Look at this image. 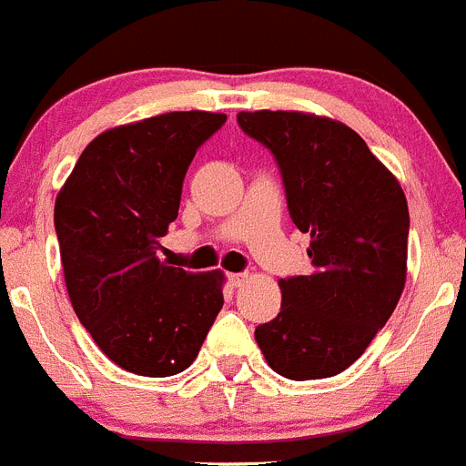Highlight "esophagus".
I'll return each mask as SVG.
<instances>
[{
	"label": "esophagus",
	"mask_w": 466,
	"mask_h": 466,
	"mask_svg": "<svg viewBox=\"0 0 466 466\" xmlns=\"http://www.w3.org/2000/svg\"><path fill=\"white\" fill-rule=\"evenodd\" d=\"M246 279H248V274H229L228 281H229V286H232V289H238V286H241Z\"/></svg>",
	"instance_id": "34e87169"
}]
</instances>
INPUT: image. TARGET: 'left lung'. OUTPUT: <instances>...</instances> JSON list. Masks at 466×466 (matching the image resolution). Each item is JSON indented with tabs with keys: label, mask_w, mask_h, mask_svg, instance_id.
I'll return each mask as SVG.
<instances>
[{
	"label": "left lung",
	"mask_w": 466,
	"mask_h": 466,
	"mask_svg": "<svg viewBox=\"0 0 466 466\" xmlns=\"http://www.w3.org/2000/svg\"><path fill=\"white\" fill-rule=\"evenodd\" d=\"M238 127L272 149L295 228L309 234L307 277L279 281L281 311L256 329L272 370L333 378L391 317L406 286V194L342 121L309 112H238Z\"/></svg>",
	"instance_id": "8db88e82"
}]
</instances>
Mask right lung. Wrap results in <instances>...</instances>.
Masks as SVG:
<instances>
[{
	"instance_id": "right-lung-1",
	"label": "right lung",
	"mask_w": 466,
	"mask_h": 466,
	"mask_svg": "<svg viewBox=\"0 0 466 466\" xmlns=\"http://www.w3.org/2000/svg\"><path fill=\"white\" fill-rule=\"evenodd\" d=\"M228 116L166 112L93 137L56 197L65 286L84 329L116 366L183 373L222 309L225 274L159 260L187 166Z\"/></svg>"
}]
</instances>
